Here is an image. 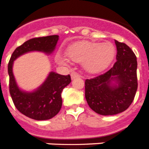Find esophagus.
Masks as SVG:
<instances>
[{
	"mask_svg": "<svg viewBox=\"0 0 149 149\" xmlns=\"http://www.w3.org/2000/svg\"><path fill=\"white\" fill-rule=\"evenodd\" d=\"M80 77V75H79V74H77V72H72V73H71V77H72V79H74L75 77Z\"/></svg>",
	"mask_w": 149,
	"mask_h": 149,
	"instance_id": "esophagus-1",
	"label": "esophagus"
}]
</instances>
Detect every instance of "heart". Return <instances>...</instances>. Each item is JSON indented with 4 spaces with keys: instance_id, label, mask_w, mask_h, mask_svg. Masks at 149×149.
Returning a JSON list of instances; mask_svg holds the SVG:
<instances>
[{
    "instance_id": "obj_1",
    "label": "heart",
    "mask_w": 149,
    "mask_h": 149,
    "mask_svg": "<svg viewBox=\"0 0 149 149\" xmlns=\"http://www.w3.org/2000/svg\"><path fill=\"white\" fill-rule=\"evenodd\" d=\"M67 54L72 60L84 63V68L89 72H98L110 65L116 55V48L110 42H92L80 41L71 45L67 49ZM56 60L62 64L70 63L62 54L56 55Z\"/></svg>"
}]
</instances>
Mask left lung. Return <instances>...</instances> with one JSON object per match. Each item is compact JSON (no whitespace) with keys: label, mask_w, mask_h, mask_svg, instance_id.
Here are the masks:
<instances>
[{"label":"left lung","mask_w":149,"mask_h":149,"mask_svg":"<svg viewBox=\"0 0 149 149\" xmlns=\"http://www.w3.org/2000/svg\"><path fill=\"white\" fill-rule=\"evenodd\" d=\"M115 43L117 54L113 66L101 75L85 81L86 101L100 115H116L127 110L137 89L136 55L125 43L117 40Z\"/></svg>","instance_id":"1"}]
</instances>
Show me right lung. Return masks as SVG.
I'll return each mask as SVG.
<instances>
[{
	"mask_svg": "<svg viewBox=\"0 0 149 149\" xmlns=\"http://www.w3.org/2000/svg\"><path fill=\"white\" fill-rule=\"evenodd\" d=\"M59 36L33 38L26 41L14 51L8 64L10 93L18 111L35 120H47L60 112L62 107V91L70 84L69 74L61 75L51 72L45 82L33 92H24L18 88L13 72L14 60L30 51H41L50 54L54 51Z\"/></svg>",
	"mask_w": 149,
	"mask_h": 149,
	"instance_id": "add662e5",
	"label": "right lung"
}]
</instances>
